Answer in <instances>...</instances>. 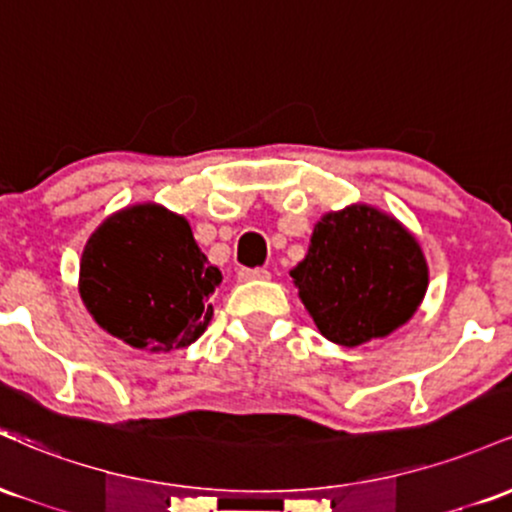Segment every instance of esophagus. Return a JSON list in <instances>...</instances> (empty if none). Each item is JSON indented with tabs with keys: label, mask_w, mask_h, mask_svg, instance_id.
Segmentation results:
<instances>
[{
	"label": "esophagus",
	"mask_w": 512,
	"mask_h": 512,
	"mask_svg": "<svg viewBox=\"0 0 512 512\" xmlns=\"http://www.w3.org/2000/svg\"><path fill=\"white\" fill-rule=\"evenodd\" d=\"M238 279L240 281H262V279H269V269H264V267H255V269L243 267L238 272Z\"/></svg>",
	"instance_id": "esophagus-1"
}]
</instances>
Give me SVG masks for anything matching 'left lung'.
<instances>
[{"label": "left lung", "instance_id": "1", "mask_svg": "<svg viewBox=\"0 0 512 512\" xmlns=\"http://www.w3.org/2000/svg\"><path fill=\"white\" fill-rule=\"evenodd\" d=\"M291 276L322 337L349 349L402 327L428 289L419 240L368 204L322 216Z\"/></svg>", "mask_w": 512, "mask_h": 512}]
</instances>
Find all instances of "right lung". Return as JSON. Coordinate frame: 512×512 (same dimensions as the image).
I'll return each instance as SVG.
<instances>
[{
    "instance_id": "right-lung-1",
    "label": "right lung",
    "mask_w": 512,
    "mask_h": 512,
    "mask_svg": "<svg viewBox=\"0 0 512 512\" xmlns=\"http://www.w3.org/2000/svg\"><path fill=\"white\" fill-rule=\"evenodd\" d=\"M221 272L197 248L185 216L134 204L88 238L81 301L113 337L151 354L185 349L207 330Z\"/></svg>"
}]
</instances>
